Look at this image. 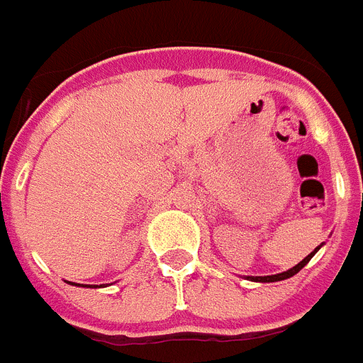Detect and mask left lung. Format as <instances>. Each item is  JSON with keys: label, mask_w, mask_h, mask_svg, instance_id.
Here are the masks:
<instances>
[{"label": "left lung", "mask_w": 363, "mask_h": 363, "mask_svg": "<svg viewBox=\"0 0 363 363\" xmlns=\"http://www.w3.org/2000/svg\"><path fill=\"white\" fill-rule=\"evenodd\" d=\"M318 251V247H316V249H314L313 252H311L309 256H306V258L301 259L300 264L298 265H294L293 269H289V271H285V272H280V274H272V277H251V280L252 281H280V280H285V278H291V277H294V274H296L298 271H301V269L306 267L307 264H309V259L313 258L314 256V252Z\"/></svg>", "instance_id": "8db88e82"}]
</instances>
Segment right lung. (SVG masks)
<instances>
[{"label":"right lung","instance_id":"add662e5","mask_svg":"<svg viewBox=\"0 0 363 363\" xmlns=\"http://www.w3.org/2000/svg\"><path fill=\"white\" fill-rule=\"evenodd\" d=\"M89 287H91V285H89ZM94 287H96V285H94Z\"/></svg>","mask_w":363,"mask_h":363}]
</instances>
